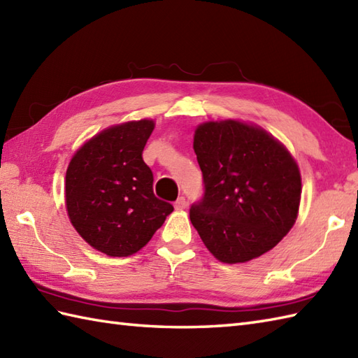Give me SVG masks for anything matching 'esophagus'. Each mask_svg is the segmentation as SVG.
<instances>
[{"instance_id":"obj_1","label":"esophagus","mask_w":358,"mask_h":358,"mask_svg":"<svg viewBox=\"0 0 358 358\" xmlns=\"http://www.w3.org/2000/svg\"><path fill=\"white\" fill-rule=\"evenodd\" d=\"M173 206H175V209H177V210H183V209H186V206H187V201H186L185 196H180V199H178L177 201H175Z\"/></svg>"}]
</instances>
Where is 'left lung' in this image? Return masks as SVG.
<instances>
[{
    "label": "left lung",
    "instance_id": "obj_1",
    "mask_svg": "<svg viewBox=\"0 0 358 358\" xmlns=\"http://www.w3.org/2000/svg\"><path fill=\"white\" fill-rule=\"evenodd\" d=\"M194 150L204 194L189 217L209 252L235 264L275 248L294 226L301 199L300 169L289 150L238 120L200 124Z\"/></svg>",
    "mask_w": 358,
    "mask_h": 358
}]
</instances>
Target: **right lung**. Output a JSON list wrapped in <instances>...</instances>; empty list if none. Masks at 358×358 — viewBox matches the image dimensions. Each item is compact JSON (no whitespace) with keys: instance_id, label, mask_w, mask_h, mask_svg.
Returning a JSON list of instances; mask_svg holds the SVG:
<instances>
[{"instance_id":"right-lung-1","label":"right lung","mask_w":358,"mask_h":358,"mask_svg":"<svg viewBox=\"0 0 358 358\" xmlns=\"http://www.w3.org/2000/svg\"><path fill=\"white\" fill-rule=\"evenodd\" d=\"M152 120L127 121L86 141L66 172V209L72 226L94 249L129 257L148 245L173 210L154 194L143 149Z\"/></svg>"}]
</instances>
